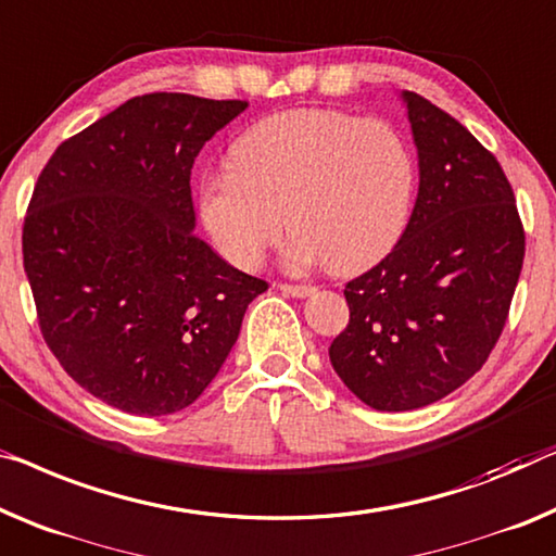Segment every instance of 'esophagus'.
<instances>
[{
  "mask_svg": "<svg viewBox=\"0 0 556 556\" xmlns=\"http://www.w3.org/2000/svg\"><path fill=\"white\" fill-rule=\"evenodd\" d=\"M279 292L285 294H292V296H300V300H304V296H312L314 292H317V287L312 285H277Z\"/></svg>",
  "mask_w": 556,
  "mask_h": 556,
  "instance_id": "obj_1",
  "label": "esophagus"
}]
</instances>
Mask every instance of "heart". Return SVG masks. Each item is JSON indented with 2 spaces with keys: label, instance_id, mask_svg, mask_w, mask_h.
Here are the masks:
<instances>
[{
  "label": "heart",
  "instance_id": "heart-1",
  "mask_svg": "<svg viewBox=\"0 0 556 556\" xmlns=\"http://www.w3.org/2000/svg\"><path fill=\"white\" fill-rule=\"evenodd\" d=\"M414 187L417 164L394 124L302 106L252 124L231 147V167L199 181L197 212L239 269L260 267L289 222V267L329 262L352 275L400 242Z\"/></svg>",
  "mask_w": 556,
  "mask_h": 556
}]
</instances>
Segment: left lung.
<instances>
[{
	"label": "left lung",
	"mask_w": 556,
	"mask_h": 556,
	"mask_svg": "<svg viewBox=\"0 0 556 556\" xmlns=\"http://www.w3.org/2000/svg\"><path fill=\"white\" fill-rule=\"evenodd\" d=\"M419 160L409 225L344 289L350 325L329 362L377 412L439 402L494 350L525 262L515 192L492 152L425 97L402 92Z\"/></svg>",
	"instance_id": "1"
}]
</instances>
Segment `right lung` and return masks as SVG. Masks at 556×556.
<instances>
[{
    "instance_id": "obj_1",
    "label": "right lung",
    "mask_w": 556,
    "mask_h": 556,
    "mask_svg": "<svg viewBox=\"0 0 556 556\" xmlns=\"http://www.w3.org/2000/svg\"><path fill=\"white\" fill-rule=\"evenodd\" d=\"M247 110L154 92L66 139L41 169L22 231L41 334L66 375L139 417L192 404L267 281L194 235L192 167Z\"/></svg>"
}]
</instances>
